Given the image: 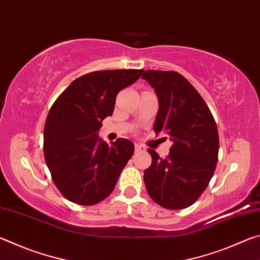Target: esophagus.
<instances>
[{"label": "esophagus", "instance_id": "esophagus-1", "mask_svg": "<svg viewBox=\"0 0 260 260\" xmlns=\"http://www.w3.org/2000/svg\"><path fill=\"white\" fill-rule=\"evenodd\" d=\"M135 151L136 152H141V151H146V147L142 146V144H135Z\"/></svg>", "mask_w": 260, "mask_h": 260}]
</instances>
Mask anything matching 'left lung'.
I'll return each instance as SVG.
<instances>
[{
	"label": "left lung",
	"instance_id": "8db88e82",
	"mask_svg": "<svg viewBox=\"0 0 260 260\" xmlns=\"http://www.w3.org/2000/svg\"><path fill=\"white\" fill-rule=\"evenodd\" d=\"M141 78L155 89L159 102L153 131L173 142L164 159L148 149L152 162L143 175L147 191L162 208L186 209L200 199L214 173L217 124L199 91L180 73L148 70Z\"/></svg>",
	"mask_w": 260,
	"mask_h": 260
}]
</instances>
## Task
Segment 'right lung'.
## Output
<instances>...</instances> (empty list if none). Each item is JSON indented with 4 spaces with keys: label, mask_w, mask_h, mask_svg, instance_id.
I'll use <instances>...</instances> for the list:
<instances>
[{
    "label": "right lung",
    "mask_w": 260,
    "mask_h": 260,
    "mask_svg": "<svg viewBox=\"0 0 260 260\" xmlns=\"http://www.w3.org/2000/svg\"><path fill=\"white\" fill-rule=\"evenodd\" d=\"M143 70H105L73 80L48 113L43 150L48 169L65 199L94 205L107 199L134 153L129 140L112 146L101 140L102 120L112 116L117 94L141 77Z\"/></svg>",
    "instance_id": "add662e5"
}]
</instances>
